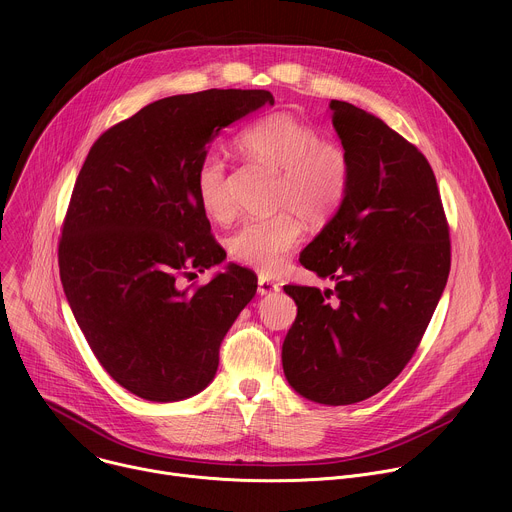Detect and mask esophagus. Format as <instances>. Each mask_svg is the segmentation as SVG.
I'll use <instances>...</instances> for the list:
<instances>
[{
  "mask_svg": "<svg viewBox=\"0 0 512 512\" xmlns=\"http://www.w3.org/2000/svg\"><path fill=\"white\" fill-rule=\"evenodd\" d=\"M259 287H257V291L261 296H269V294H275V291H279L281 287H279V283H275L273 279H269V277H259V283H257Z\"/></svg>",
  "mask_w": 512,
  "mask_h": 512,
  "instance_id": "1",
  "label": "esophagus"
}]
</instances>
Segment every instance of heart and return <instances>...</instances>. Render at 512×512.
I'll use <instances>...</instances> for the list:
<instances>
[{
  "instance_id": "b5f03b06",
  "label": "heart",
  "mask_w": 512,
  "mask_h": 512,
  "mask_svg": "<svg viewBox=\"0 0 512 512\" xmlns=\"http://www.w3.org/2000/svg\"><path fill=\"white\" fill-rule=\"evenodd\" d=\"M237 150L277 172L273 206L287 210L243 223L229 239V253L243 265L273 273L302 239V225L293 212L312 225L330 221L348 194L352 164L342 145L324 141L316 127L285 111L247 125L237 137ZM194 190L212 221L231 218L223 156L206 154L198 162Z\"/></svg>"
}]
</instances>
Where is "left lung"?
<instances>
[{
    "label": "left lung",
    "instance_id": "left-lung-1",
    "mask_svg": "<svg viewBox=\"0 0 512 512\" xmlns=\"http://www.w3.org/2000/svg\"><path fill=\"white\" fill-rule=\"evenodd\" d=\"M352 182L300 263L336 281L285 285L296 300L281 362L287 383L324 405L385 389L415 354L450 275V227L425 156L373 113L332 101Z\"/></svg>",
    "mask_w": 512,
    "mask_h": 512
}]
</instances>
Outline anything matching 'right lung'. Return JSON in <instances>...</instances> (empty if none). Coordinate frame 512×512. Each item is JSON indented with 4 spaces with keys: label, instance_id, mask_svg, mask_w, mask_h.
Listing matches in <instances>:
<instances>
[{
    "label": "right lung",
    "instance_id": "obj_1",
    "mask_svg": "<svg viewBox=\"0 0 512 512\" xmlns=\"http://www.w3.org/2000/svg\"><path fill=\"white\" fill-rule=\"evenodd\" d=\"M263 105H273L269 91L160 99L107 129L79 172L58 243L62 287L101 367L141 399L200 393L255 296L257 275L239 265L188 289L178 277L227 257L194 172L221 129Z\"/></svg>",
    "mask_w": 512,
    "mask_h": 512
}]
</instances>
